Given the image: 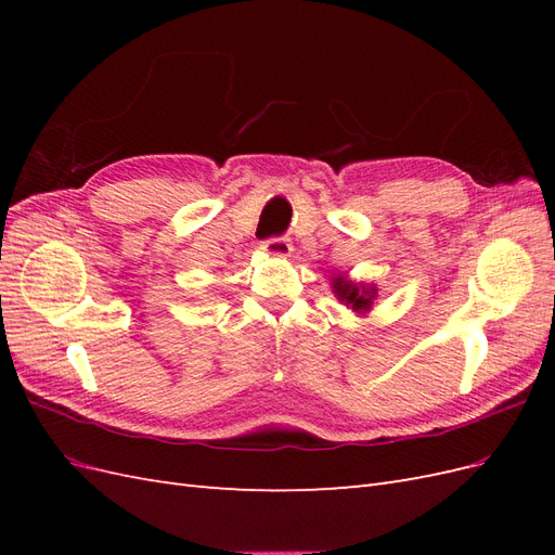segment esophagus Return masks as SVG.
<instances>
[{"label": "esophagus", "instance_id": "esophagus-1", "mask_svg": "<svg viewBox=\"0 0 555 555\" xmlns=\"http://www.w3.org/2000/svg\"><path fill=\"white\" fill-rule=\"evenodd\" d=\"M261 251H266V255H271V257H292V251H294V247H292V243L287 241V238H268V241H263L261 243Z\"/></svg>", "mask_w": 555, "mask_h": 555}]
</instances>
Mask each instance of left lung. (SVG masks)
<instances>
[{"label":"left lung","mask_w":555,"mask_h":555,"mask_svg":"<svg viewBox=\"0 0 555 555\" xmlns=\"http://www.w3.org/2000/svg\"><path fill=\"white\" fill-rule=\"evenodd\" d=\"M331 287H333L335 298H338L340 304H345L351 312L365 314L373 310V304L377 298L375 282H354L347 275H335L331 280Z\"/></svg>","instance_id":"obj_1"}]
</instances>
